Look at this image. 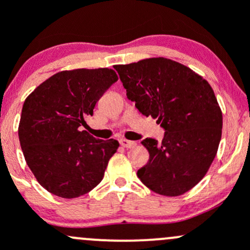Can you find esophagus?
I'll list each match as a JSON object with an SVG mask.
<instances>
[{"label": "esophagus", "instance_id": "obj_1", "mask_svg": "<svg viewBox=\"0 0 250 250\" xmlns=\"http://www.w3.org/2000/svg\"><path fill=\"white\" fill-rule=\"evenodd\" d=\"M121 145L123 146V147H127V148H133L137 146V143L135 141H132V140H127V139H121L120 140Z\"/></svg>", "mask_w": 250, "mask_h": 250}]
</instances>
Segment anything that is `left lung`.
<instances>
[{
  "mask_svg": "<svg viewBox=\"0 0 250 250\" xmlns=\"http://www.w3.org/2000/svg\"><path fill=\"white\" fill-rule=\"evenodd\" d=\"M127 98L165 129L161 143L141 141L150 153L138 170L141 183L163 196H180L197 185L214 161L223 113L210 84L180 62L150 58L116 65Z\"/></svg>",
  "mask_w": 250,
  "mask_h": 250,
  "instance_id": "1",
  "label": "left lung"
}]
</instances>
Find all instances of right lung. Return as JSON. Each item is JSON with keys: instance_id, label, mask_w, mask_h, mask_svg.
I'll return each instance as SVG.
<instances>
[{"instance_id": "obj_1", "label": "right lung", "mask_w": 250, "mask_h": 250, "mask_svg": "<svg viewBox=\"0 0 250 250\" xmlns=\"http://www.w3.org/2000/svg\"><path fill=\"white\" fill-rule=\"evenodd\" d=\"M118 80L112 69H77L53 75L25 99L19 141L27 166L55 196L85 195L104 178L117 140L92 137L81 125Z\"/></svg>"}]
</instances>
